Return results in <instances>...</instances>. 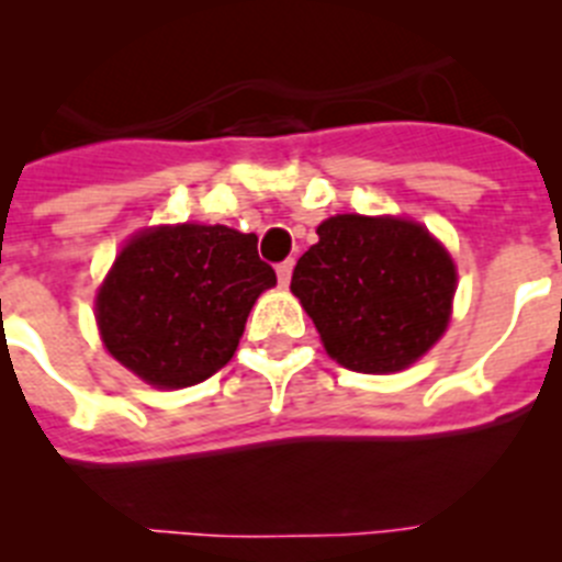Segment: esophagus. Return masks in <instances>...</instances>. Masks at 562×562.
<instances>
[{
    "mask_svg": "<svg viewBox=\"0 0 562 562\" xmlns=\"http://www.w3.org/2000/svg\"><path fill=\"white\" fill-rule=\"evenodd\" d=\"M292 267H295V261H292V258H286V261H281V265L276 267V272H278V284H281V286L290 284Z\"/></svg>",
    "mask_w": 562,
    "mask_h": 562,
    "instance_id": "obj_1",
    "label": "esophagus"
}]
</instances>
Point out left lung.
Here are the masks:
<instances>
[{
  "instance_id": "8db88e82",
  "label": "left lung",
  "mask_w": 562,
  "mask_h": 562,
  "mask_svg": "<svg viewBox=\"0 0 562 562\" xmlns=\"http://www.w3.org/2000/svg\"><path fill=\"white\" fill-rule=\"evenodd\" d=\"M297 258L290 290L315 321L326 351L362 374L419 360L448 329L456 267L428 231L408 220L340 213Z\"/></svg>"
}]
</instances>
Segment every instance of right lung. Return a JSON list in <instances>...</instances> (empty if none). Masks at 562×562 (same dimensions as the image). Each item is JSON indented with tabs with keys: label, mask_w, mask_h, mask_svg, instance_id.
I'll return each instance as SVG.
<instances>
[{
	"label": "right lung",
	"mask_w": 562,
	"mask_h": 562,
	"mask_svg": "<svg viewBox=\"0 0 562 562\" xmlns=\"http://www.w3.org/2000/svg\"><path fill=\"white\" fill-rule=\"evenodd\" d=\"M256 233L225 225L134 236L98 292L109 355L157 389H188L227 366L256 297L276 284Z\"/></svg>",
	"instance_id": "obj_1"
}]
</instances>
